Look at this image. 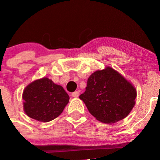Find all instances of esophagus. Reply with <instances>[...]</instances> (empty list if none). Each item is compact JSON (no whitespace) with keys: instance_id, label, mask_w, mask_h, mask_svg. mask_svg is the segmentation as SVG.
<instances>
[{"instance_id":"34e87169","label":"esophagus","mask_w":160,"mask_h":160,"mask_svg":"<svg viewBox=\"0 0 160 160\" xmlns=\"http://www.w3.org/2000/svg\"><path fill=\"white\" fill-rule=\"evenodd\" d=\"M79 95H80V92L79 91H75V92H73L72 94V96L73 98H78Z\"/></svg>"}]
</instances>
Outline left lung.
Masks as SVG:
<instances>
[{
    "label": "left lung",
    "mask_w": 160,
    "mask_h": 160,
    "mask_svg": "<svg viewBox=\"0 0 160 160\" xmlns=\"http://www.w3.org/2000/svg\"><path fill=\"white\" fill-rule=\"evenodd\" d=\"M137 91L123 76L107 66L93 72L80 98L93 116L104 123L126 118L135 105Z\"/></svg>",
    "instance_id": "obj_1"
}]
</instances>
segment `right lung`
Here are the masks:
<instances>
[{
    "instance_id": "right-lung-1",
    "label": "right lung",
    "mask_w": 160,
    "mask_h": 160,
    "mask_svg": "<svg viewBox=\"0 0 160 160\" xmlns=\"http://www.w3.org/2000/svg\"><path fill=\"white\" fill-rule=\"evenodd\" d=\"M22 100L23 109L28 116L38 121L49 122L62 112L69 97L62 87L43 77L26 87Z\"/></svg>"
}]
</instances>
